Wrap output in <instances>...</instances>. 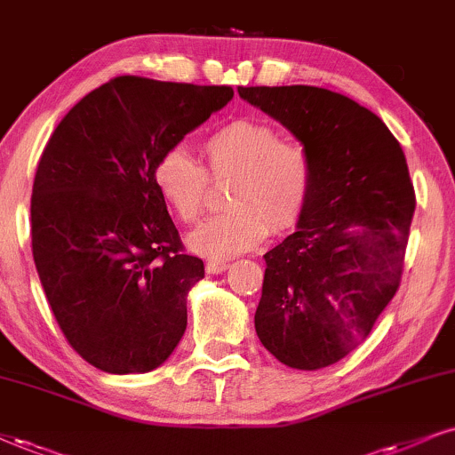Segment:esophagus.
<instances>
[{"label": "esophagus", "instance_id": "esophagus-1", "mask_svg": "<svg viewBox=\"0 0 455 455\" xmlns=\"http://www.w3.org/2000/svg\"><path fill=\"white\" fill-rule=\"evenodd\" d=\"M228 263L226 261H215V259H211V261H206V272L209 274H223L228 270Z\"/></svg>", "mask_w": 455, "mask_h": 455}]
</instances>
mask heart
Listing matches in <instances>:
<instances>
[{
    "instance_id": "b5f03b06",
    "label": "heart",
    "mask_w": 455,
    "mask_h": 455,
    "mask_svg": "<svg viewBox=\"0 0 455 455\" xmlns=\"http://www.w3.org/2000/svg\"><path fill=\"white\" fill-rule=\"evenodd\" d=\"M206 168L183 148L156 160L154 183L162 200L183 223H194L209 202V175L229 179L232 209L204 221L189 246L206 257H232L253 249L270 232L293 228L304 215L314 183L306 145L283 139L276 126L259 120H234L202 141Z\"/></svg>"
}]
</instances>
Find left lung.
Returning <instances> with one entry per match:
<instances>
[{"instance_id": "obj_1", "label": "left lung", "mask_w": 455, "mask_h": 455, "mask_svg": "<svg viewBox=\"0 0 455 455\" xmlns=\"http://www.w3.org/2000/svg\"><path fill=\"white\" fill-rule=\"evenodd\" d=\"M306 145L314 183L297 229L263 255L257 338L293 369L329 367L371 333L401 284L416 192L388 126L316 86H238Z\"/></svg>"}]
</instances>
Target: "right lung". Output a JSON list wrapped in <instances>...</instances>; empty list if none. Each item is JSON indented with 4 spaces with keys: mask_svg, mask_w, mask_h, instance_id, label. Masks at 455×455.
Masks as SVG:
<instances>
[{
    "mask_svg": "<svg viewBox=\"0 0 455 455\" xmlns=\"http://www.w3.org/2000/svg\"><path fill=\"white\" fill-rule=\"evenodd\" d=\"M229 86L120 76L54 128L31 196V249L73 350L100 371L148 373L188 327L204 263L188 255L154 164L232 100Z\"/></svg>",
    "mask_w": 455,
    "mask_h": 455,
    "instance_id": "obj_1",
    "label": "right lung"
}]
</instances>
